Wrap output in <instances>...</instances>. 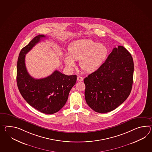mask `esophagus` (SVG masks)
Returning a JSON list of instances; mask_svg holds the SVG:
<instances>
[{
	"instance_id": "esophagus-1",
	"label": "esophagus",
	"mask_w": 152,
	"mask_h": 152,
	"mask_svg": "<svg viewBox=\"0 0 152 152\" xmlns=\"http://www.w3.org/2000/svg\"><path fill=\"white\" fill-rule=\"evenodd\" d=\"M83 80V78L81 76H77V81H82Z\"/></svg>"
}]
</instances>
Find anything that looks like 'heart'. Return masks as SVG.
I'll list each match as a JSON object with an SVG mask.
<instances>
[{
  "label": "heart",
  "mask_w": 152,
  "mask_h": 152,
  "mask_svg": "<svg viewBox=\"0 0 152 152\" xmlns=\"http://www.w3.org/2000/svg\"><path fill=\"white\" fill-rule=\"evenodd\" d=\"M69 55L64 56L67 66H75L74 60H79L80 67L86 72H95L100 68L107 54L105 45L91 39H80L72 43L68 47Z\"/></svg>",
  "instance_id": "1"
}]
</instances>
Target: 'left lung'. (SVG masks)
<instances>
[{"label":"left lung","instance_id":"1","mask_svg":"<svg viewBox=\"0 0 152 152\" xmlns=\"http://www.w3.org/2000/svg\"><path fill=\"white\" fill-rule=\"evenodd\" d=\"M134 64L124 47L114 48L99 69L84 79L85 99L99 113L112 111L129 96L133 84Z\"/></svg>","mask_w":152,"mask_h":152}]
</instances>
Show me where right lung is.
I'll list each match as a JSON object with an SVG mask.
<instances>
[{"mask_svg": "<svg viewBox=\"0 0 152 152\" xmlns=\"http://www.w3.org/2000/svg\"><path fill=\"white\" fill-rule=\"evenodd\" d=\"M39 34L21 49L17 63L16 81L22 97L31 106L46 114H53L64 106L77 80L76 75H65L58 70L47 77L36 79L30 76L25 65V55L45 38Z\"/></svg>", "mask_w": 152, "mask_h": 152, "instance_id": "add662e5", "label": "right lung"}]
</instances>
